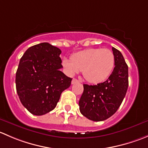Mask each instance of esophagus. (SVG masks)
Masks as SVG:
<instances>
[{
	"instance_id": "esophagus-1",
	"label": "esophagus",
	"mask_w": 148,
	"mask_h": 148,
	"mask_svg": "<svg viewBox=\"0 0 148 148\" xmlns=\"http://www.w3.org/2000/svg\"><path fill=\"white\" fill-rule=\"evenodd\" d=\"M77 82H79V81L77 79H73L72 81H71V84H74Z\"/></svg>"
}]
</instances>
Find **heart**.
Instances as JSON below:
<instances>
[{
    "label": "heart",
    "mask_w": 148,
    "mask_h": 148,
    "mask_svg": "<svg viewBox=\"0 0 148 148\" xmlns=\"http://www.w3.org/2000/svg\"><path fill=\"white\" fill-rule=\"evenodd\" d=\"M70 59L71 62L66 59L62 61L66 74L73 76L82 71L85 79L92 84L105 81L114 66V53L107 49H86L71 55Z\"/></svg>",
    "instance_id": "b5f03b06"
}]
</instances>
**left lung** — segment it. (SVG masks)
<instances>
[{
    "instance_id": "left-lung-1",
    "label": "left lung",
    "mask_w": 148,
    "mask_h": 148,
    "mask_svg": "<svg viewBox=\"0 0 148 148\" xmlns=\"http://www.w3.org/2000/svg\"><path fill=\"white\" fill-rule=\"evenodd\" d=\"M114 70L107 81L97 85L84 84L79 102L80 112L92 121L105 120L117 112L128 88V66L121 52L112 47Z\"/></svg>"
}]
</instances>
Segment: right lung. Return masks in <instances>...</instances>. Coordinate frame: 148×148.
I'll return each instance as SVG.
<instances>
[{
  "instance_id": "obj_1",
  "label": "right lung",
  "mask_w": 148,
  "mask_h": 148,
  "mask_svg": "<svg viewBox=\"0 0 148 148\" xmlns=\"http://www.w3.org/2000/svg\"><path fill=\"white\" fill-rule=\"evenodd\" d=\"M62 51L49 43L26 50L19 62L16 86L21 102L31 114L43 115L56 107L72 79L62 71Z\"/></svg>"
}]
</instances>
